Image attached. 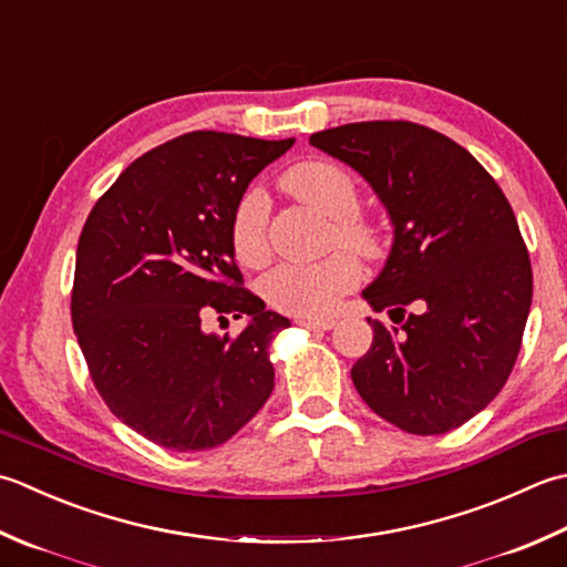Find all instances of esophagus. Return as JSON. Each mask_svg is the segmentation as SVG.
I'll list each match as a JSON object with an SVG mask.
<instances>
[{
	"label": "esophagus",
	"instance_id": "34e87169",
	"mask_svg": "<svg viewBox=\"0 0 567 567\" xmlns=\"http://www.w3.org/2000/svg\"><path fill=\"white\" fill-rule=\"evenodd\" d=\"M297 324L309 331H329L337 327L334 319H297Z\"/></svg>",
	"mask_w": 567,
	"mask_h": 567
}]
</instances>
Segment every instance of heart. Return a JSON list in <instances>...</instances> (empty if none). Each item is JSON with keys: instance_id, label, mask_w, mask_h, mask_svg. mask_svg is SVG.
<instances>
[{"instance_id": "heart-1", "label": "heart", "mask_w": 567, "mask_h": 567, "mask_svg": "<svg viewBox=\"0 0 567 567\" xmlns=\"http://www.w3.org/2000/svg\"><path fill=\"white\" fill-rule=\"evenodd\" d=\"M282 182L297 198L334 218V243L359 252H375L379 248V230L357 210L359 186L343 166L324 159L299 162ZM268 218L270 198L258 186L246 188L233 206L228 224L230 248L248 268H258L268 260ZM361 277L363 270L357 255L339 250L321 262H285L275 268L262 280V297L285 315L317 319L334 312L341 297L357 290Z\"/></svg>"}]
</instances>
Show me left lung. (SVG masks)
Returning <instances> with one entry per match:
<instances>
[{
  "mask_svg": "<svg viewBox=\"0 0 567 567\" xmlns=\"http://www.w3.org/2000/svg\"><path fill=\"white\" fill-rule=\"evenodd\" d=\"M309 144L353 166L393 224L363 299L391 309L395 327L369 319L373 343L353 385L410 435L464 425L512 375L530 312L534 272L512 204L467 150L415 122H351Z\"/></svg>",
  "mask_w": 567,
  "mask_h": 567,
  "instance_id": "left-lung-1",
  "label": "left lung"
}]
</instances>
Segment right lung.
<instances>
[{"instance_id":"add662e5","label":"right lung","mask_w":567,"mask_h":567,"mask_svg":"<svg viewBox=\"0 0 567 567\" xmlns=\"http://www.w3.org/2000/svg\"><path fill=\"white\" fill-rule=\"evenodd\" d=\"M295 140L196 130L132 162L81 230L73 331L100 398L166 450L224 445L275 388L270 341L290 327L243 287L233 206ZM246 316L238 338L206 318Z\"/></svg>"}]
</instances>
